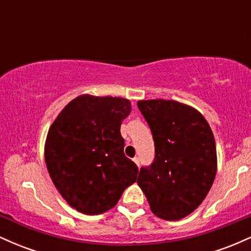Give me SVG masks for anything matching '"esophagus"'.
<instances>
[{
  "label": "esophagus",
  "mask_w": 251,
  "mask_h": 251,
  "mask_svg": "<svg viewBox=\"0 0 251 251\" xmlns=\"http://www.w3.org/2000/svg\"><path fill=\"white\" fill-rule=\"evenodd\" d=\"M133 162H134L135 164H137V165H138V166H139V158H138V157H135V158H133Z\"/></svg>",
  "instance_id": "esophagus-1"
}]
</instances>
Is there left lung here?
I'll list each match as a JSON object with an SVG mask.
<instances>
[{"mask_svg": "<svg viewBox=\"0 0 251 251\" xmlns=\"http://www.w3.org/2000/svg\"><path fill=\"white\" fill-rule=\"evenodd\" d=\"M137 106L154 142L153 162L142 166L137 183L155 216L180 220L200 206L214 183V134L200 112L184 103L155 99Z\"/></svg>", "mask_w": 251, "mask_h": 251, "instance_id": "left-lung-1", "label": "left lung"}]
</instances>
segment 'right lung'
Returning a JSON list of instances; mask_svg holds the SVG:
<instances>
[{
    "label": "right lung",
    "mask_w": 251,
    "mask_h": 251,
    "mask_svg": "<svg viewBox=\"0 0 251 251\" xmlns=\"http://www.w3.org/2000/svg\"><path fill=\"white\" fill-rule=\"evenodd\" d=\"M131 102L80 96L51 124L45 145L48 172L67 203L86 215L112 209L135 181L138 166L124 153L120 133Z\"/></svg>",
    "instance_id": "1"
}]
</instances>
